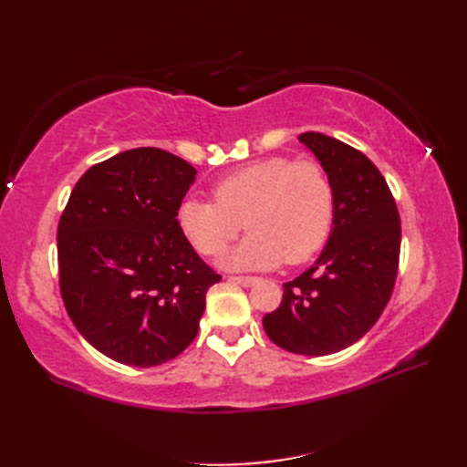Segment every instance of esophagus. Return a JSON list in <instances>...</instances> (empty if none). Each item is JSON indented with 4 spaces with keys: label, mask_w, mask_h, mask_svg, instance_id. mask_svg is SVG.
Returning <instances> with one entry per match:
<instances>
[{
    "label": "esophagus",
    "mask_w": 467,
    "mask_h": 467,
    "mask_svg": "<svg viewBox=\"0 0 467 467\" xmlns=\"http://www.w3.org/2000/svg\"><path fill=\"white\" fill-rule=\"evenodd\" d=\"M228 281L239 283L243 286H251V285L256 283V276H234V275H231V276H228Z\"/></svg>",
    "instance_id": "1"
}]
</instances>
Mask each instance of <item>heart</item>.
I'll return each instance as SVG.
<instances>
[{"mask_svg":"<svg viewBox=\"0 0 467 467\" xmlns=\"http://www.w3.org/2000/svg\"><path fill=\"white\" fill-rule=\"evenodd\" d=\"M214 202L186 198L176 213L181 233L204 256L221 254L243 223L251 234L223 259L224 269L299 265L325 244L335 214L329 174L315 161L271 156L223 176Z\"/></svg>","mask_w":467,"mask_h":467,"instance_id":"obj_1","label":"heart"}]
</instances>
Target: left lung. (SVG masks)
Instances as JSON below:
<instances>
[{"instance_id":"8db88e82","label":"left lung","mask_w":467,"mask_h":467,"mask_svg":"<svg viewBox=\"0 0 467 467\" xmlns=\"http://www.w3.org/2000/svg\"><path fill=\"white\" fill-rule=\"evenodd\" d=\"M329 174L335 214L319 259L283 285L263 317L269 339L296 355H331L359 341L393 293L401 224L383 174L363 152L321 132L299 136Z\"/></svg>"}]
</instances>
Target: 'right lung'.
<instances>
[{
  "label": "right lung",
  "mask_w": 467,
  "mask_h": 467,
  "mask_svg": "<svg viewBox=\"0 0 467 467\" xmlns=\"http://www.w3.org/2000/svg\"><path fill=\"white\" fill-rule=\"evenodd\" d=\"M196 181L182 158L134 148L76 182L57 224L59 291L84 339L110 359L156 367L198 333L221 281L176 221Z\"/></svg>",
  "instance_id": "add662e5"
}]
</instances>
